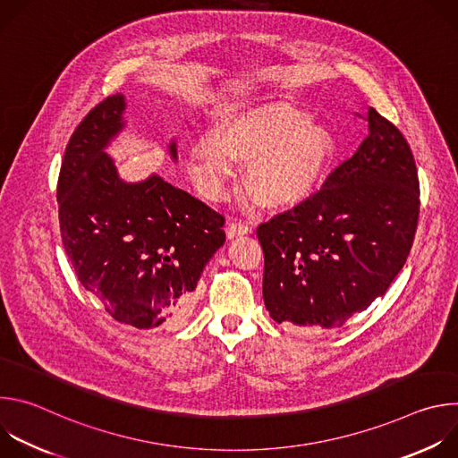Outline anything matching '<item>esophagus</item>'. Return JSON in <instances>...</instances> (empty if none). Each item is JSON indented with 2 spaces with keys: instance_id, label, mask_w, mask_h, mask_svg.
Masks as SVG:
<instances>
[{
  "instance_id": "1",
  "label": "esophagus",
  "mask_w": 458,
  "mask_h": 458,
  "mask_svg": "<svg viewBox=\"0 0 458 458\" xmlns=\"http://www.w3.org/2000/svg\"><path fill=\"white\" fill-rule=\"evenodd\" d=\"M250 232H251V226L242 223V221H232V223H228V228H226V233H228L230 239L241 237V235L250 233Z\"/></svg>"
}]
</instances>
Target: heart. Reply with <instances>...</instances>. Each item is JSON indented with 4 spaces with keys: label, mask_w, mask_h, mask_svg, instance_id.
<instances>
[{
    "label": "heart",
    "mask_w": 458,
    "mask_h": 458,
    "mask_svg": "<svg viewBox=\"0 0 458 458\" xmlns=\"http://www.w3.org/2000/svg\"><path fill=\"white\" fill-rule=\"evenodd\" d=\"M334 156V138L290 103L270 101L225 114L216 136L190 147V170L210 199L225 195L237 163H250L246 188L267 208H288L318 186Z\"/></svg>",
    "instance_id": "obj_1"
}]
</instances>
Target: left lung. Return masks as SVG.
Listing matches in <instances>:
<instances>
[{
  "label": "left lung",
  "mask_w": 458,
  "mask_h": 458,
  "mask_svg": "<svg viewBox=\"0 0 458 458\" xmlns=\"http://www.w3.org/2000/svg\"><path fill=\"white\" fill-rule=\"evenodd\" d=\"M369 132L322 188L259 225L263 297L276 322L335 328L386 293L417 232L420 190L411 148L375 108Z\"/></svg>",
  "instance_id": "obj_1"
}]
</instances>
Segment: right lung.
Here are the masks:
<instances>
[{"mask_svg": "<svg viewBox=\"0 0 458 458\" xmlns=\"http://www.w3.org/2000/svg\"><path fill=\"white\" fill-rule=\"evenodd\" d=\"M123 94L108 96L64 148L57 205L72 268L115 320L174 330L193 310V290L225 242V217L159 175L119 179L105 147L123 128ZM175 143L170 156L175 159Z\"/></svg>", "mask_w": 458, "mask_h": 458, "instance_id": "1", "label": "right lung"}]
</instances>
